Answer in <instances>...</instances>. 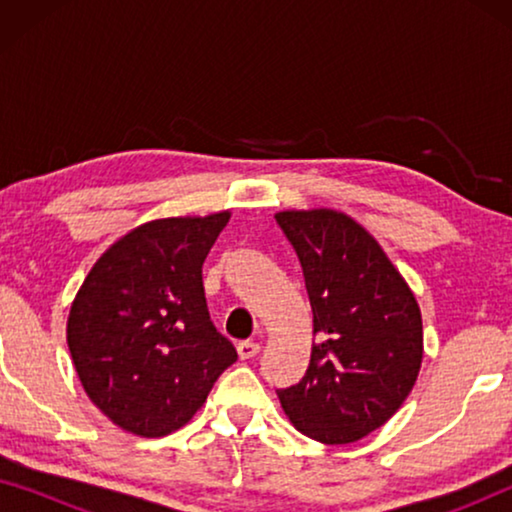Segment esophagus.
I'll return each mask as SVG.
<instances>
[{
	"label": "esophagus",
	"instance_id": "34e87169",
	"mask_svg": "<svg viewBox=\"0 0 512 512\" xmlns=\"http://www.w3.org/2000/svg\"><path fill=\"white\" fill-rule=\"evenodd\" d=\"M261 352V342L256 340H244L237 345V354H240V359H254Z\"/></svg>",
	"mask_w": 512,
	"mask_h": 512
}]
</instances>
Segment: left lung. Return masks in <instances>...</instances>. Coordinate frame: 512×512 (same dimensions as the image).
Listing matches in <instances>:
<instances>
[{
	"label": "left lung",
	"instance_id": "obj_1",
	"mask_svg": "<svg viewBox=\"0 0 512 512\" xmlns=\"http://www.w3.org/2000/svg\"><path fill=\"white\" fill-rule=\"evenodd\" d=\"M275 219L303 265L314 314L312 359L279 403L300 433L347 445L380 429L415 387L422 310L380 242L338 209H284Z\"/></svg>",
	"mask_w": 512,
	"mask_h": 512
}]
</instances>
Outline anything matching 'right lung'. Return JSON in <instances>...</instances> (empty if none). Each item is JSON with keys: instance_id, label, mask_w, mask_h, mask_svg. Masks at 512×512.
<instances>
[{"instance_id": "add662e5", "label": "right lung", "mask_w": 512, "mask_h": 512, "mask_svg": "<svg viewBox=\"0 0 512 512\" xmlns=\"http://www.w3.org/2000/svg\"><path fill=\"white\" fill-rule=\"evenodd\" d=\"M230 212L132 228L97 258L67 317V345L90 401L123 431L181 429L237 361L207 312L202 263Z\"/></svg>"}]
</instances>
